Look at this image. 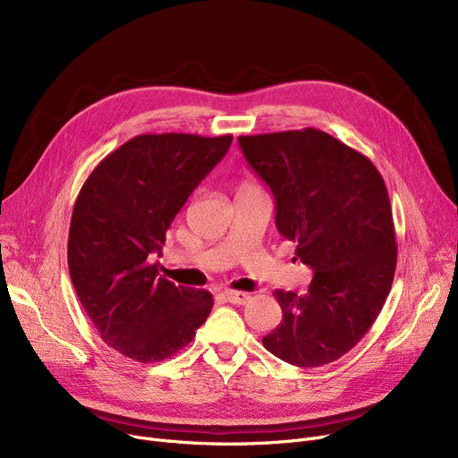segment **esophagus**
<instances>
[{
  "mask_svg": "<svg viewBox=\"0 0 458 458\" xmlns=\"http://www.w3.org/2000/svg\"><path fill=\"white\" fill-rule=\"evenodd\" d=\"M223 297L232 304H247L250 301V295L243 292H226L223 293Z\"/></svg>",
  "mask_w": 458,
  "mask_h": 458,
  "instance_id": "obj_1",
  "label": "esophagus"
}]
</instances>
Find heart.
<instances>
[{
  "label": "heart",
  "mask_w": 458,
  "mask_h": 458,
  "mask_svg": "<svg viewBox=\"0 0 458 458\" xmlns=\"http://www.w3.org/2000/svg\"><path fill=\"white\" fill-rule=\"evenodd\" d=\"M242 189H256L252 183H245V185H242Z\"/></svg>",
  "instance_id": "b5f03b06"
}]
</instances>
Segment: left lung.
Returning a JSON list of instances; mask_svg holds the SVG:
<instances>
[{
	"instance_id": "8db88e82",
	"label": "left lung",
	"mask_w": 458,
	"mask_h": 458,
	"mask_svg": "<svg viewBox=\"0 0 458 458\" xmlns=\"http://www.w3.org/2000/svg\"><path fill=\"white\" fill-rule=\"evenodd\" d=\"M237 140L273 192L278 232L314 271L304 295L273 293L282 321L263 347L297 368L330 364L364 338L392 290L397 245L388 189L366 156L321 130Z\"/></svg>"
}]
</instances>
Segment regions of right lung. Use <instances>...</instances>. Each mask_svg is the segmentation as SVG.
Segmentation results:
<instances>
[{"label":"right lung","mask_w":458,"mask_h":458,"mask_svg":"<svg viewBox=\"0 0 458 458\" xmlns=\"http://www.w3.org/2000/svg\"><path fill=\"white\" fill-rule=\"evenodd\" d=\"M232 135H137L94 168L68 232V271L102 340L142 364L171 358L213 308L206 290L174 285L152 263L174 216Z\"/></svg>","instance_id":"1"}]
</instances>
